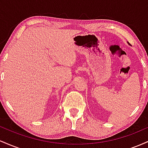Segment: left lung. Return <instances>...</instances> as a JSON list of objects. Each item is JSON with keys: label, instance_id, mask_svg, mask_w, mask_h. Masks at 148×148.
Instances as JSON below:
<instances>
[{"label": "left lung", "instance_id": "obj_1", "mask_svg": "<svg viewBox=\"0 0 148 148\" xmlns=\"http://www.w3.org/2000/svg\"><path fill=\"white\" fill-rule=\"evenodd\" d=\"M127 43H128V44H129V45H130V43H129V42H127Z\"/></svg>", "mask_w": 148, "mask_h": 148}]
</instances>
